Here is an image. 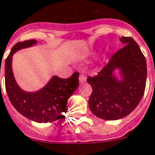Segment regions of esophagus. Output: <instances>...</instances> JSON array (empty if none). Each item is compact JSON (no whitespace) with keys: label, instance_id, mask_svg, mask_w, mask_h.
I'll use <instances>...</instances> for the list:
<instances>
[{"label":"esophagus","instance_id":"1","mask_svg":"<svg viewBox=\"0 0 155 155\" xmlns=\"http://www.w3.org/2000/svg\"><path fill=\"white\" fill-rule=\"evenodd\" d=\"M86 81H87V77L85 76L84 74L81 73V74L79 75V82H80V83L85 82Z\"/></svg>","mask_w":155,"mask_h":155}]
</instances>
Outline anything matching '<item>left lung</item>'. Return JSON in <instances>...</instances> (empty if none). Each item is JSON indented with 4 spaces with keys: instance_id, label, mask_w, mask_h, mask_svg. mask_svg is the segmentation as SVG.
I'll return each instance as SVG.
<instances>
[{
    "instance_id": "1",
    "label": "left lung",
    "mask_w": 155,
    "mask_h": 155,
    "mask_svg": "<svg viewBox=\"0 0 155 155\" xmlns=\"http://www.w3.org/2000/svg\"><path fill=\"white\" fill-rule=\"evenodd\" d=\"M124 46L113 54L109 63L95 77H88L92 87L88 104L96 117L117 120L130 114L138 105L145 92L146 60L134 39L122 37ZM117 69L118 79L114 74Z\"/></svg>"
}]
</instances>
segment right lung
<instances>
[{"instance_id":"obj_1","label":"right lung","mask_w":155,"mask_h":155,"mask_svg":"<svg viewBox=\"0 0 155 155\" xmlns=\"http://www.w3.org/2000/svg\"><path fill=\"white\" fill-rule=\"evenodd\" d=\"M37 43V40H28L13 46L5 64V89L11 104L19 114L36 123H49L64 117L68 98L78 87L79 73L76 72L66 79L52 77L38 91L28 92L21 89L13 73V55L21 49L28 48Z\"/></svg>"}]
</instances>
